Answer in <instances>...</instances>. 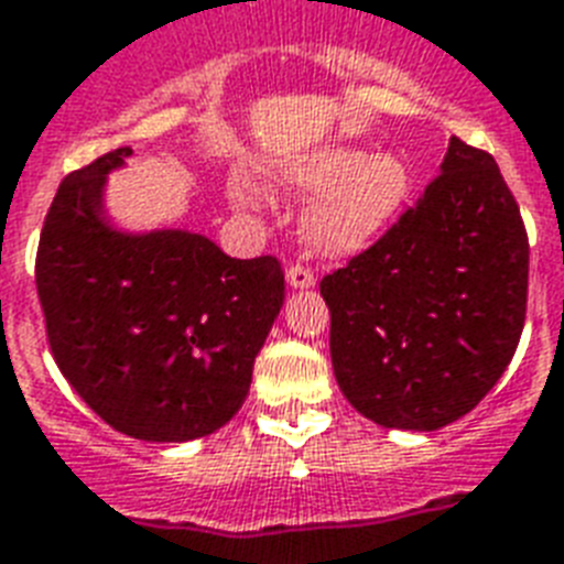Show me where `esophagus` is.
Returning <instances> with one entry per match:
<instances>
[{
    "instance_id": "1",
    "label": "esophagus",
    "mask_w": 564,
    "mask_h": 564,
    "mask_svg": "<svg viewBox=\"0 0 564 564\" xmlns=\"http://www.w3.org/2000/svg\"><path fill=\"white\" fill-rule=\"evenodd\" d=\"M286 283H290L292 290H310L315 283L313 269L301 267V263H292V267L286 269Z\"/></svg>"
}]
</instances>
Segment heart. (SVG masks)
I'll use <instances>...</instances> for the list:
<instances>
[{"mask_svg": "<svg viewBox=\"0 0 564 564\" xmlns=\"http://www.w3.org/2000/svg\"><path fill=\"white\" fill-rule=\"evenodd\" d=\"M283 178L304 194H324L306 214L304 235L313 249L345 258L368 249L411 194V171L400 155H373L356 148H329L306 155ZM231 203L254 208L258 194L249 182H231Z\"/></svg>", "mask_w": 564, "mask_h": 564, "instance_id": "b5f03b06", "label": "heart"}]
</instances>
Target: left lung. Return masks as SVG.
Returning a JSON list of instances; mask_svg holds the SVG:
<instances>
[{"label": "left lung", "mask_w": 564, "mask_h": 564, "mask_svg": "<svg viewBox=\"0 0 564 564\" xmlns=\"http://www.w3.org/2000/svg\"><path fill=\"white\" fill-rule=\"evenodd\" d=\"M528 267V231L496 159L452 139L414 208L322 281L347 402L405 432L469 414L519 347Z\"/></svg>", "instance_id": "obj_1"}]
</instances>
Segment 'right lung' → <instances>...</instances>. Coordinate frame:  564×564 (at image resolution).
<instances>
[{
	"label": "right lung",
	"mask_w": 564,
	"mask_h": 564,
	"mask_svg": "<svg viewBox=\"0 0 564 564\" xmlns=\"http://www.w3.org/2000/svg\"><path fill=\"white\" fill-rule=\"evenodd\" d=\"M132 155L68 173L45 214L36 295L59 373L116 432L150 443L214 434L240 411L283 306L272 254L228 258L203 235L109 226L107 176Z\"/></svg>",
	"instance_id": "right-lung-1"
}]
</instances>
